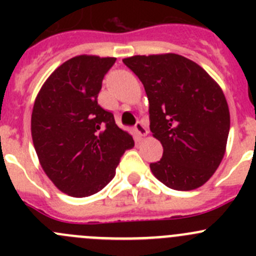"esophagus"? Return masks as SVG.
Segmentation results:
<instances>
[{
	"mask_svg": "<svg viewBox=\"0 0 256 256\" xmlns=\"http://www.w3.org/2000/svg\"><path fill=\"white\" fill-rule=\"evenodd\" d=\"M135 130L140 136H146L147 134H148V130H147V128L144 126V124L142 122V121H138V122H136Z\"/></svg>",
	"mask_w": 256,
	"mask_h": 256,
	"instance_id": "1",
	"label": "esophagus"
}]
</instances>
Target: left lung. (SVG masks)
Masks as SVG:
<instances>
[{"label":"left lung","instance_id":"1","mask_svg":"<svg viewBox=\"0 0 256 256\" xmlns=\"http://www.w3.org/2000/svg\"><path fill=\"white\" fill-rule=\"evenodd\" d=\"M150 102V130L164 147L150 164L154 176L176 190L200 187L226 154L230 128L228 102L216 82L190 59L174 53L122 59Z\"/></svg>","mask_w":256,"mask_h":256}]
</instances>
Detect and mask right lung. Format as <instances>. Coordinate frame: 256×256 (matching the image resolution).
I'll return each instance as SVG.
<instances>
[{
	"label": "right lung",
	"instance_id": "1",
	"mask_svg": "<svg viewBox=\"0 0 256 256\" xmlns=\"http://www.w3.org/2000/svg\"><path fill=\"white\" fill-rule=\"evenodd\" d=\"M116 58L78 56L46 80L33 105L30 131L43 171L59 190L88 197L115 176L132 136L98 104L102 79Z\"/></svg>",
	"mask_w": 256,
	"mask_h": 256
}]
</instances>
